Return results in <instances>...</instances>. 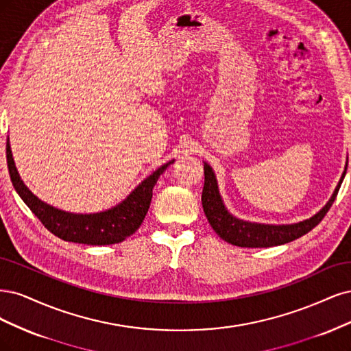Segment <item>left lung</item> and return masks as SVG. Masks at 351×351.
I'll return each instance as SVG.
<instances>
[{"label": "left lung", "instance_id": "obj_1", "mask_svg": "<svg viewBox=\"0 0 351 351\" xmlns=\"http://www.w3.org/2000/svg\"><path fill=\"white\" fill-rule=\"evenodd\" d=\"M347 172V165L344 169V173L338 182L331 199L326 202V206L316 213L313 217L303 220L296 224H282V226H273V224H258L243 221L233 217L232 214L226 210L223 201L219 194L217 180L214 176L213 169L204 163V188H202V208H204L206 217L208 223L223 241L229 242L236 246L243 247H268V246H277L298 239V237L306 234L313 228H316L325 217L328 210L331 208L332 202L340 189L343 179Z\"/></svg>", "mask_w": 351, "mask_h": 351}]
</instances>
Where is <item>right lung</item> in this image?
<instances>
[{"mask_svg":"<svg viewBox=\"0 0 351 351\" xmlns=\"http://www.w3.org/2000/svg\"><path fill=\"white\" fill-rule=\"evenodd\" d=\"M175 160L163 165L135 188L119 206L96 214H73L53 208L35 197L20 179L13 154L7 138V165L13 186L26 202L32 213L51 233L60 239L84 245H112L125 241L141 226L149 211L153 188L166 167Z\"/></svg>","mask_w":351,"mask_h":351,"instance_id":"add662e5","label":"right lung"}]
</instances>
